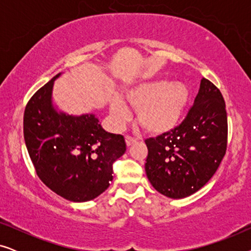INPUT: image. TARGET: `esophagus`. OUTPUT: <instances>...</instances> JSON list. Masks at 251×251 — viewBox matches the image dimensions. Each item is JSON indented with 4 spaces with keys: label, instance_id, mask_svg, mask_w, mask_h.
<instances>
[{
    "label": "esophagus",
    "instance_id": "esophagus-1",
    "mask_svg": "<svg viewBox=\"0 0 251 251\" xmlns=\"http://www.w3.org/2000/svg\"><path fill=\"white\" fill-rule=\"evenodd\" d=\"M133 143H136V139L133 138V137L126 136V146H131Z\"/></svg>",
    "mask_w": 251,
    "mask_h": 251
}]
</instances>
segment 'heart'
<instances>
[{"mask_svg":"<svg viewBox=\"0 0 251 251\" xmlns=\"http://www.w3.org/2000/svg\"><path fill=\"white\" fill-rule=\"evenodd\" d=\"M123 98L137 111L139 125L152 135H164L173 131L183 120L191 99V91L181 81L151 80L130 85ZM122 99L113 98L109 105L115 126H122L131 112Z\"/></svg>","mask_w":251,"mask_h":251,"instance_id":"heart-1","label":"heart"}]
</instances>
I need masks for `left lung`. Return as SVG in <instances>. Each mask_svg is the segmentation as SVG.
<instances>
[{
  "label": "left lung",
  "instance_id": "left-lung-1",
  "mask_svg": "<svg viewBox=\"0 0 251 251\" xmlns=\"http://www.w3.org/2000/svg\"><path fill=\"white\" fill-rule=\"evenodd\" d=\"M146 176L170 199L190 197L218 169L227 145V115L221 91L202 78L194 105L173 131L145 140Z\"/></svg>",
  "mask_w": 251,
  "mask_h": 251
}]
</instances>
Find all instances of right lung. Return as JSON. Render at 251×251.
<instances>
[{"label": "right lung", "mask_w": 251, "mask_h": 251, "mask_svg": "<svg viewBox=\"0 0 251 251\" xmlns=\"http://www.w3.org/2000/svg\"><path fill=\"white\" fill-rule=\"evenodd\" d=\"M57 74L39 89L24 113V139L40 179L61 198L94 200L113 180L112 164L126 152L123 136L105 131L94 113L60 111L53 102Z\"/></svg>", "instance_id": "add662e5"}]
</instances>
